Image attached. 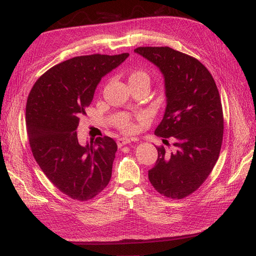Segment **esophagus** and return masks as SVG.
Instances as JSON below:
<instances>
[{
    "label": "esophagus",
    "mask_w": 256,
    "mask_h": 256,
    "mask_svg": "<svg viewBox=\"0 0 256 256\" xmlns=\"http://www.w3.org/2000/svg\"><path fill=\"white\" fill-rule=\"evenodd\" d=\"M134 140L132 138H128V137H121V138H119L116 140V144H118V147H122L124 145H128V144H130V142H133Z\"/></svg>",
    "instance_id": "34e87169"
}]
</instances>
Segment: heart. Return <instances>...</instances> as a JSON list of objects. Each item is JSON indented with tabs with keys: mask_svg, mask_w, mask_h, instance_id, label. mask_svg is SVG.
Listing matches in <instances>:
<instances>
[{
	"mask_svg": "<svg viewBox=\"0 0 256 256\" xmlns=\"http://www.w3.org/2000/svg\"><path fill=\"white\" fill-rule=\"evenodd\" d=\"M145 78V80H148V81H149L148 74H146L145 71H142V70H135V71H133L132 74H130V78ZM120 128H121L122 130H126V132H130V130H134L133 124L130 123V122H128V121H123V122L121 123Z\"/></svg>",
	"mask_w": 256,
	"mask_h": 256,
	"instance_id": "b5f03b06",
	"label": "heart"
}]
</instances>
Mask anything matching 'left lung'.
<instances>
[{"label":"left lung","mask_w":256,"mask_h":256,"mask_svg":"<svg viewBox=\"0 0 256 256\" xmlns=\"http://www.w3.org/2000/svg\"><path fill=\"white\" fill-rule=\"evenodd\" d=\"M134 52L164 78L166 107L154 134L172 137L176 148L171 154L156 148L158 160L148 178L159 194L182 199L203 184L218 159L224 133L218 90L210 71L192 56L168 46Z\"/></svg>","instance_id":"8db88e82"}]
</instances>
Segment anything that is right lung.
<instances>
[{
	"label": "right lung",
	"instance_id": "1",
	"mask_svg": "<svg viewBox=\"0 0 256 256\" xmlns=\"http://www.w3.org/2000/svg\"><path fill=\"white\" fill-rule=\"evenodd\" d=\"M128 57H74L48 70L30 90L26 124L32 154L53 185L74 200L93 199L110 182L116 142L104 136L82 146L76 128L102 78Z\"/></svg>",
	"mask_w": 256,
	"mask_h": 256
}]
</instances>
